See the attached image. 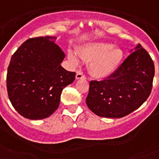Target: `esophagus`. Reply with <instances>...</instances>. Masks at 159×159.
Returning <instances> with one entry per match:
<instances>
[{"label": "esophagus", "mask_w": 159, "mask_h": 159, "mask_svg": "<svg viewBox=\"0 0 159 159\" xmlns=\"http://www.w3.org/2000/svg\"><path fill=\"white\" fill-rule=\"evenodd\" d=\"M84 78H85V75L83 74L82 71L77 70V72H76V79H84Z\"/></svg>", "instance_id": "esophagus-1"}]
</instances>
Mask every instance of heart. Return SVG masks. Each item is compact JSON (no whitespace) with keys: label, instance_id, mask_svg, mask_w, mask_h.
Here are the masks:
<instances>
[{"label":"heart","instance_id":"heart-1","mask_svg":"<svg viewBox=\"0 0 159 159\" xmlns=\"http://www.w3.org/2000/svg\"><path fill=\"white\" fill-rule=\"evenodd\" d=\"M79 57L83 60L91 61L90 72L97 78L108 77L117 69L123 59V52L118 48H113L110 43L98 42L91 43L85 48L78 51ZM69 59L77 62L76 55L72 52L68 54Z\"/></svg>","mask_w":159,"mask_h":159}]
</instances>
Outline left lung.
<instances>
[{
  "label": "left lung",
  "mask_w": 159,
  "mask_h": 159,
  "mask_svg": "<svg viewBox=\"0 0 159 159\" xmlns=\"http://www.w3.org/2000/svg\"><path fill=\"white\" fill-rule=\"evenodd\" d=\"M122 65L102 81H91L86 102L98 116L121 118L143 104L150 96L154 65L149 53L136 46Z\"/></svg>",
  "instance_id": "obj_1"
}]
</instances>
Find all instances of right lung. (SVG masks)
<instances>
[{"mask_svg": "<svg viewBox=\"0 0 159 159\" xmlns=\"http://www.w3.org/2000/svg\"><path fill=\"white\" fill-rule=\"evenodd\" d=\"M57 37L29 39L12 56L6 84L9 98L21 116L30 120L50 116L58 108L65 86L76 73L61 65L65 54Z\"/></svg>", "mask_w": 159, "mask_h": 159, "instance_id": "1", "label": "right lung"}]
</instances>
